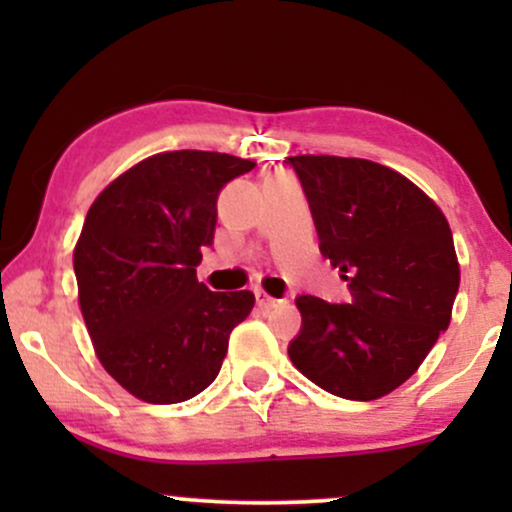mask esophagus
<instances>
[{"mask_svg": "<svg viewBox=\"0 0 512 512\" xmlns=\"http://www.w3.org/2000/svg\"><path fill=\"white\" fill-rule=\"evenodd\" d=\"M255 298H257V305H260L262 310H272V308H276V305L281 303V301H276V298L269 296L267 291H262V289L255 291Z\"/></svg>", "mask_w": 512, "mask_h": 512, "instance_id": "obj_1", "label": "esophagus"}]
</instances>
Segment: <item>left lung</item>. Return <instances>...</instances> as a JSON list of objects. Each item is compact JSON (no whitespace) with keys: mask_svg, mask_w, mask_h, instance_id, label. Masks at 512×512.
Wrapping results in <instances>:
<instances>
[{"mask_svg":"<svg viewBox=\"0 0 512 512\" xmlns=\"http://www.w3.org/2000/svg\"><path fill=\"white\" fill-rule=\"evenodd\" d=\"M320 252L349 281L351 303L298 296L289 358L317 387L370 402L419 370L448 330L460 262L440 207L397 170L368 158L291 156Z\"/></svg>","mask_w":512,"mask_h":512,"instance_id":"left-lung-1","label":"left lung"}]
</instances>
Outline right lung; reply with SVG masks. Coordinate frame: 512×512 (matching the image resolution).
Masks as SVG:
<instances>
[{"mask_svg":"<svg viewBox=\"0 0 512 512\" xmlns=\"http://www.w3.org/2000/svg\"><path fill=\"white\" fill-rule=\"evenodd\" d=\"M255 161L216 151H163L93 199L74 248L79 305L101 366L129 395L175 404L214 383L252 291L197 281L216 197Z\"/></svg>","mask_w":512,"mask_h":512,"instance_id":"add662e5","label":"right lung"}]
</instances>
